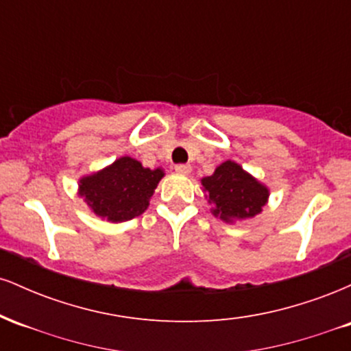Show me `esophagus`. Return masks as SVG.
<instances>
[{"label": "esophagus", "instance_id": "34e87169", "mask_svg": "<svg viewBox=\"0 0 351 351\" xmlns=\"http://www.w3.org/2000/svg\"><path fill=\"white\" fill-rule=\"evenodd\" d=\"M175 171L178 173V175H189V173H191V167H189V165H176Z\"/></svg>", "mask_w": 351, "mask_h": 351}]
</instances>
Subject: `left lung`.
<instances>
[{
	"label": "left lung",
	"mask_w": 351,
	"mask_h": 351,
	"mask_svg": "<svg viewBox=\"0 0 351 351\" xmlns=\"http://www.w3.org/2000/svg\"><path fill=\"white\" fill-rule=\"evenodd\" d=\"M201 184L209 203L215 204L213 215L226 223L259 215L269 198L267 186L231 160L221 163Z\"/></svg>",
	"instance_id": "left-lung-1"
}]
</instances>
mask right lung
I'll use <instances>...</instances> for the list:
<instances>
[{"instance_id": "obj_1", "label": "right lung", "mask_w": 351, "mask_h": 351, "mask_svg": "<svg viewBox=\"0 0 351 351\" xmlns=\"http://www.w3.org/2000/svg\"><path fill=\"white\" fill-rule=\"evenodd\" d=\"M163 176L162 168L150 170L135 158L122 156L110 167L84 176L79 195L102 219L123 223L145 213Z\"/></svg>"}]
</instances>
